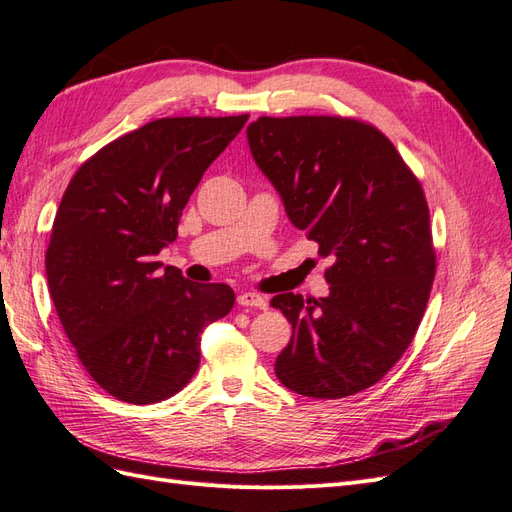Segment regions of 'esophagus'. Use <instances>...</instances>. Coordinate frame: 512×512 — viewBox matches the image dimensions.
<instances>
[{"label": "esophagus", "mask_w": 512, "mask_h": 512, "mask_svg": "<svg viewBox=\"0 0 512 512\" xmlns=\"http://www.w3.org/2000/svg\"><path fill=\"white\" fill-rule=\"evenodd\" d=\"M239 305L243 307H258V309H267V299L260 297L256 292H241L237 297Z\"/></svg>", "instance_id": "1"}]
</instances>
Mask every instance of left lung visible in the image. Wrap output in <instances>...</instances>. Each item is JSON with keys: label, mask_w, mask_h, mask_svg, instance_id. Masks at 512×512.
Returning <instances> with one entry per match:
<instances>
[{"label": "left lung", "mask_w": 512, "mask_h": 512, "mask_svg": "<svg viewBox=\"0 0 512 512\" xmlns=\"http://www.w3.org/2000/svg\"><path fill=\"white\" fill-rule=\"evenodd\" d=\"M247 143L290 222L335 258L329 297L271 299L292 324L275 376L314 399L365 391L412 344L436 277L421 181L378 128L350 117H258Z\"/></svg>", "instance_id": "1"}]
</instances>
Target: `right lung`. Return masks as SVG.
Returning a JSON list of instances; mask_svg holds the SVG:
<instances>
[{"instance_id": "right-lung-1", "label": "right lung", "mask_w": 512, "mask_h": 512, "mask_svg": "<svg viewBox=\"0 0 512 512\" xmlns=\"http://www.w3.org/2000/svg\"><path fill=\"white\" fill-rule=\"evenodd\" d=\"M245 121H149L83 162L61 198L44 258L51 299L87 374L119 401L179 393L198 369L200 333L235 305L230 286L185 280L156 256Z\"/></svg>"}]
</instances>
